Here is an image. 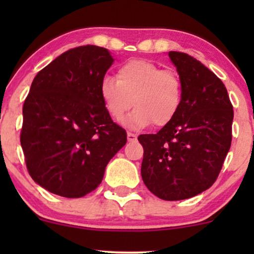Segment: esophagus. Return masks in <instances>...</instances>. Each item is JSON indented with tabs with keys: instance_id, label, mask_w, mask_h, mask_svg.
<instances>
[{
	"instance_id": "34e87169",
	"label": "esophagus",
	"mask_w": 254,
	"mask_h": 254,
	"mask_svg": "<svg viewBox=\"0 0 254 254\" xmlns=\"http://www.w3.org/2000/svg\"><path fill=\"white\" fill-rule=\"evenodd\" d=\"M137 139V135L136 133H132V132H127V141L129 142H133Z\"/></svg>"
}]
</instances>
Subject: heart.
Segmentation results:
<instances>
[{"mask_svg":"<svg viewBox=\"0 0 254 254\" xmlns=\"http://www.w3.org/2000/svg\"><path fill=\"white\" fill-rule=\"evenodd\" d=\"M99 94L107 113L119 121L130 107L136 109L123 121L131 130L155 124L166 127L176 118L183 101V84L172 70L145 60H130L118 68L117 78L105 76Z\"/></svg>","mask_w":254,"mask_h":254,"instance_id":"1","label":"heart"}]
</instances>
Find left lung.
Returning <instances> with one entry per match:
<instances>
[{
	"label": "left lung",
	"instance_id": "1",
	"mask_svg": "<svg viewBox=\"0 0 254 254\" xmlns=\"http://www.w3.org/2000/svg\"><path fill=\"white\" fill-rule=\"evenodd\" d=\"M183 84L179 112L157 133L139 135L141 174L151 193L182 200L215 183L232 143L233 106L222 81L188 54L168 52Z\"/></svg>",
	"mask_w": 254,
	"mask_h": 254
}]
</instances>
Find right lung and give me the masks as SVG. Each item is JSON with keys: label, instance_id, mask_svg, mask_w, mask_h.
Listing matches in <instances>:
<instances>
[{"label": "right lung", "instance_id": "right-lung-1", "mask_svg": "<svg viewBox=\"0 0 254 254\" xmlns=\"http://www.w3.org/2000/svg\"><path fill=\"white\" fill-rule=\"evenodd\" d=\"M107 49L78 46L42 69L31 84L21 142L32 179L51 193L80 198L100 185L105 168L127 143L99 94L112 65Z\"/></svg>", "mask_w": 254, "mask_h": 254}]
</instances>
